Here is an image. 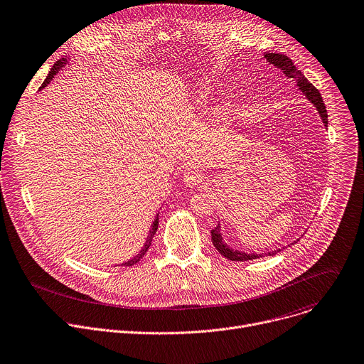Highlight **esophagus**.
<instances>
[{
    "label": "esophagus",
    "mask_w": 364,
    "mask_h": 364,
    "mask_svg": "<svg viewBox=\"0 0 364 364\" xmlns=\"http://www.w3.org/2000/svg\"><path fill=\"white\" fill-rule=\"evenodd\" d=\"M203 180H205L203 173L199 171V170H196V168H188L187 171H184V176H183L184 184L188 186V187L199 186Z\"/></svg>",
    "instance_id": "34e87169"
}]
</instances>
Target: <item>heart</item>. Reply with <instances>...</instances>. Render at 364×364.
<instances>
[{"label": "heart", "instance_id": "1", "mask_svg": "<svg viewBox=\"0 0 364 364\" xmlns=\"http://www.w3.org/2000/svg\"><path fill=\"white\" fill-rule=\"evenodd\" d=\"M212 97H213L212 87L202 85L196 91V103L203 106L212 100ZM230 110H232V100H230V98H223L216 107V113L219 117H226L230 113Z\"/></svg>", "mask_w": 364, "mask_h": 364}]
</instances>
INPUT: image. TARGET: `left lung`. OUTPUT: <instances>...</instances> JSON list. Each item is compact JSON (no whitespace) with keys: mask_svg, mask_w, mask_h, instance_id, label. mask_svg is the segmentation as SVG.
Returning <instances> with one entry per match:
<instances>
[{"mask_svg":"<svg viewBox=\"0 0 364 364\" xmlns=\"http://www.w3.org/2000/svg\"><path fill=\"white\" fill-rule=\"evenodd\" d=\"M264 58H266V60L272 65H274L276 68L282 70V73L289 77V78H293L296 82H297V88H299L304 95L308 98V100L316 107L321 119H322V123L323 126L326 127L328 126V114H326V109H325V105L322 102V97H321V92L305 78V75L302 74L301 70H297L294 67V63L291 62L290 58H287L286 55H282V53H264ZM212 242L215 245V248L228 259L230 261H248V259H255V258H259L262 257V254H247V252H242V251H238V250H232L229 248L225 242H223V238H222V234H220V225H218L215 229H212ZM279 251L282 250H274V251H270L267 255H274L277 254Z\"/></svg>","mask_w":364,"mask_h":364,"instance_id":"left-lung-1","label":"left lung"}]
</instances>
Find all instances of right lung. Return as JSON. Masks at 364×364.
<instances>
[{
  "label": "right lung",
  "mask_w": 364,
  "mask_h": 364,
  "mask_svg": "<svg viewBox=\"0 0 364 364\" xmlns=\"http://www.w3.org/2000/svg\"><path fill=\"white\" fill-rule=\"evenodd\" d=\"M68 63V59L67 58H62V59H59V60H56L55 63H53V67L50 68V71H49V74H48V77H46V80L43 81V84H42V87H41V90L42 88H45L52 80H53V77L65 67V65ZM158 215H156V218L154 219V222H152V226H151V229H149V234H148V237H146V242H145V245H144V248L139 251V254L138 255H135L134 258H130L129 261H126V262H123L122 266H124V267H130V266H134V264H136V262H139L141 261V258L146 254V251H148V248L151 247V242H152V238H154V235L156 234V229H158Z\"/></svg>",
  "instance_id": "add662e5"
}]
</instances>
